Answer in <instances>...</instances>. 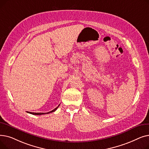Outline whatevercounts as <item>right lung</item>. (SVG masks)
Listing matches in <instances>:
<instances>
[{
    "mask_svg": "<svg viewBox=\"0 0 149 149\" xmlns=\"http://www.w3.org/2000/svg\"><path fill=\"white\" fill-rule=\"evenodd\" d=\"M60 106V104L56 107V108H55L54 110H52V111H50V112H47V113H34V112H27L28 113H31V114H33V115H43V114H48V113H51V112H54V111H56V110H57V109L58 107V106Z\"/></svg>",
    "mask_w": 149,
    "mask_h": 149,
    "instance_id": "1",
    "label": "right lung"
}]
</instances>
